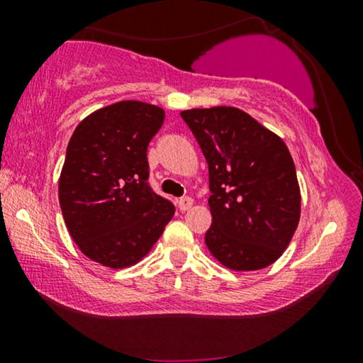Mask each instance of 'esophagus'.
Returning <instances> with one entry per match:
<instances>
[{
    "mask_svg": "<svg viewBox=\"0 0 363 363\" xmlns=\"http://www.w3.org/2000/svg\"><path fill=\"white\" fill-rule=\"evenodd\" d=\"M193 206V200L190 196H183L178 200V208H180V211H186L190 210V208Z\"/></svg>",
    "mask_w": 363,
    "mask_h": 363,
    "instance_id": "obj_1",
    "label": "esophagus"
}]
</instances>
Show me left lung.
I'll return each instance as SVG.
<instances>
[{
	"instance_id": "8db88e82",
	"label": "left lung",
	"mask_w": 363,
	"mask_h": 363,
	"mask_svg": "<svg viewBox=\"0 0 363 363\" xmlns=\"http://www.w3.org/2000/svg\"><path fill=\"white\" fill-rule=\"evenodd\" d=\"M206 158L208 250L233 271H257L284 252L301 218V190L286 143L236 107L183 111Z\"/></svg>"
}]
</instances>
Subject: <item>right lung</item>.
I'll return each instance as SVG.
<instances>
[{
    "instance_id": "add662e5",
    "label": "right lung",
    "mask_w": 363,
    "mask_h": 363,
    "mask_svg": "<svg viewBox=\"0 0 363 363\" xmlns=\"http://www.w3.org/2000/svg\"><path fill=\"white\" fill-rule=\"evenodd\" d=\"M163 121L160 107L122 101L87 116L69 140L59 205L74 242L99 264H135L175 215L147 182V147Z\"/></svg>"
}]
</instances>
